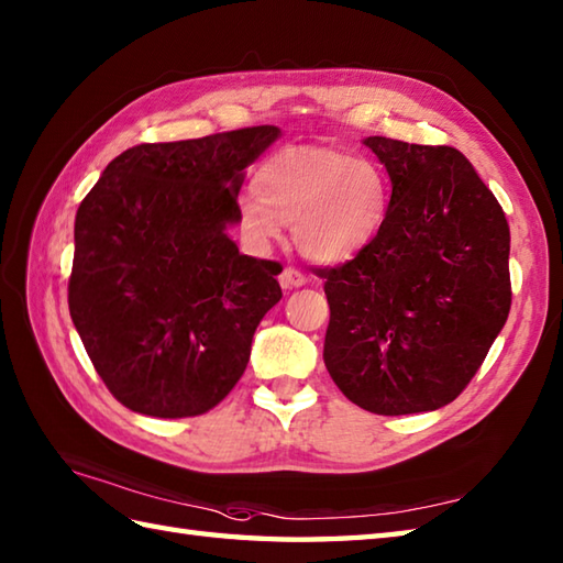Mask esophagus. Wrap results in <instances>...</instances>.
Segmentation results:
<instances>
[{"label":"esophagus","mask_w":563,"mask_h":563,"mask_svg":"<svg viewBox=\"0 0 563 563\" xmlns=\"http://www.w3.org/2000/svg\"><path fill=\"white\" fill-rule=\"evenodd\" d=\"M305 283H307V275L300 268L288 266V268L280 273V285H283V288H300V285H305Z\"/></svg>","instance_id":"1"}]
</instances>
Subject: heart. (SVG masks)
<instances>
[{"label": "heart", "instance_id": "1", "mask_svg": "<svg viewBox=\"0 0 563 563\" xmlns=\"http://www.w3.org/2000/svg\"><path fill=\"white\" fill-rule=\"evenodd\" d=\"M391 208L387 169L373 157L290 145L275 150L254 174V190L239 198V230L254 246L278 239L292 224L300 254L343 263L375 242Z\"/></svg>", "mask_w": 563, "mask_h": 563}]
</instances>
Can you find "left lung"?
<instances>
[{
  "label": "left lung",
  "mask_w": 563,
  "mask_h": 563,
  "mask_svg": "<svg viewBox=\"0 0 563 563\" xmlns=\"http://www.w3.org/2000/svg\"><path fill=\"white\" fill-rule=\"evenodd\" d=\"M363 145L387 166L391 208L363 254L314 268L331 309L324 363L365 411H435L470 385L508 319V220L454 147Z\"/></svg>",
  "instance_id": "left-lung-1"
}]
</instances>
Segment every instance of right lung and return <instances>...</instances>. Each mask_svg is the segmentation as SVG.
Listing matches in <instances>:
<instances>
[{
  "instance_id": "obj_1",
  "label": "right lung",
  "mask_w": 563,
  "mask_h": 563,
  "mask_svg": "<svg viewBox=\"0 0 563 563\" xmlns=\"http://www.w3.org/2000/svg\"><path fill=\"white\" fill-rule=\"evenodd\" d=\"M280 130L142 142L106 172L75 220L67 302L103 385L130 411L188 418L244 375L251 339L280 300L278 261L239 254L244 166Z\"/></svg>"
}]
</instances>
